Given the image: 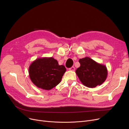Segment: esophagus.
Returning <instances> with one entry per match:
<instances>
[{
    "label": "esophagus",
    "instance_id": "34e87169",
    "mask_svg": "<svg viewBox=\"0 0 129 129\" xmlns=\"http://www.w3.org/2000/svg\"><path fill=\"white\" fill-rule=\"evenodd\" d=\"M75 68L74 66H72V67H71L70 69H69V70L71 71H75Z\"/></svg>",
    "mask_w": 129,
    "mask_h": 129
}]
</instances>
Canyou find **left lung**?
<instances>
[{
  "mask_svg": "<svg viewBox=\"0 0 129 129\" xmlns=\"http://www.w3.org/2000/svg\"><path fill=\"white\" fill-rule=\"evenodd\" d=\"M79 62L80 66L76 70V73L84 86L94 88L105 82L108 75L105 65L99 64L88 57L79 59Z\"/></svg>",
  "mask_w": 129,
  "mask_h": 129,
  "instance_id": "obj_1",
  "label": "left lung"
}]
</instances>
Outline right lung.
<instances>
[{
  "instance_id": "right-lung-1",
  "label": "right lung",
  "mask_w": 129,
  "mask_h": 129,
  "mask_svg": "<svg viewBox=\"0 0 129 129\" xmlns=\"http://www.w3.org/2000/svg\"><path fill=\"white\" fill-rule=\"evenodd\" d=\"M66 69L59 65L52 57L38 58L30 64L29 77L37 87L49 90L56 86L62 80Z\"/></svg>"
}]
</instances>
